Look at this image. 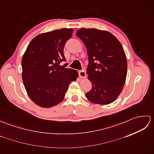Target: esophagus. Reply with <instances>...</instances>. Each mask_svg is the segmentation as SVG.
Instances as JSON below:
<instances>
[{
  "label": "esophagus",
  "mask_w": 154,
  "mask_h": 154,
  "mask_svg": "<svg viewBox=\"0 0 154 154\" xmlns=\"http://www.w3.org/2000/svg\"><path fill=\"white\" fill-rule=\"evenodd\" d=\"M79 75L81 78H85L87 77L86 72L83 70H81L79 71Z\"/></svg>",
  "instance_id": "1"
}]
</instances>
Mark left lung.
<instances>
[{
	"mask_svg": "<svg viewBox=\"0 0 154 154\" xmlns=\"http://www.w3.org/2000/svg\"><path fill=\"white\" fill-rule=\"evenodd\" d=\"M76 35L85 45L89 56L87 68L92 89L85 94L91 102L108 104L122 92L127 75V60L120 42L107 31L82 28Z\"/></svg>",
	"mask_w": 154,
	"mask_h": 154,
	"instance_id": "left-lung-1",
	"label": "left lung"
}]
</instances>
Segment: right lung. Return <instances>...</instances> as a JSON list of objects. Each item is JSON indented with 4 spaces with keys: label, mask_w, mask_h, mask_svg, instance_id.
<instances>
[{
    "label": "right lung",
    "mask_w": 154,
    "mask_h": 154,
    "mask_svg": "<svg viewBox=\"0 0 154 154\" xmlns=\"http://www.w3.org/2000/svg\"><path fill=\"white\" fill-rule=\"evenodd\" d=\"M72 28H63L39 34L28 44L22 59V80L28 96L37 105L50 108L64 99L69 85L78 72L63 66V49L72 36Z\"/></svg>",
    "instance_id": "1"
}]
</instances>
